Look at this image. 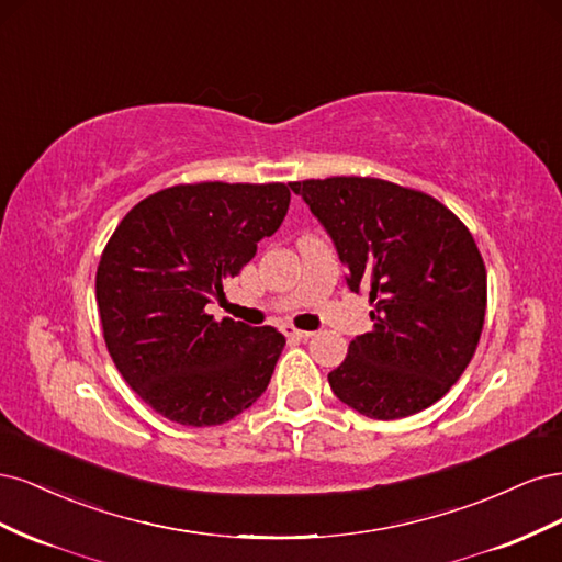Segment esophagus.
Here are the masks:
<instances>
[{"instance_id": "esophagus-1", "label": "esophagus", "mask_w": 562, "mask_h": 562, "mask_svg": "<svg viewBox=\"0 0 562 562\" xmlns=\"http://www.w3.org/2000/svg\"><path fill=\"white\" fill-rule=\"evenodd\" d=\"M283 335L291 337V339H310L314 333L312 330H300L295 326H283Z\"/></svg>"}]
</instances>
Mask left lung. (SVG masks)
<instances>
[{
    "mask_svg": "<svg viewBox=\"0 0 562 562\" xmlns=\"http://www.w3.org/2000/svg\"><path fill=\"white\" fill-rule=\"evenodd\" d=\"M328 232L349 291L375 326L351 339L333 394L370 419H401L443 398L479 347L487 274L471 232L434 196L380 178L291 182Z\"/></svg>",
    "mask_w": 562,
    "mask_h": 562,
    "instance_id": "obj_1",
    "label": "left lung"
}]
</instances>
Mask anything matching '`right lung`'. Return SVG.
<instances>
[{
	"mask_svg": "<svg viewBox=\"0 0 562 562\" xmlns=\"http://www.w3.org/2000/svg\"><path fill=\"white\" fill-rule=\"evenodd\" d=\"M291 203L283 182L176 184L143 199L114 229L95 274V302L116 370L151 411L215 427L258 401L285 337L271 326L215 321L225 297Z\"/></svg>",
	"mask_w": 562,
	"mask_h": 562,
	"instance_id": "right-lung-1",
	"label": "right lung"
}]
</instances>
